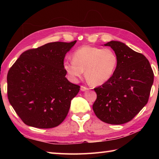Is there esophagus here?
<instances>
[{
	"label": "esophagus",
	"mask_w": 159,
	"mask_h": 159,
	"mask_svg": "<svg viewBox=\"0 0 159 159\" xmlns=\"http://www.w3.org/2000/svg\"><path fill=\"white\" fill-rule=\"evenodd\" d=\"M89 88H87V87H85V86H81L80 87V90L83 91V92H85V91L86 90H88Z\"/></svg>",
	"instance_id": "obj_1"
}]
</instances>
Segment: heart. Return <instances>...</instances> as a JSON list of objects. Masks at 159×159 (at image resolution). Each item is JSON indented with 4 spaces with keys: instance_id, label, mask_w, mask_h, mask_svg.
Returning a JSON list of instances; mask_svg holds the SVG:
<instances>
[{
    "instance_id": "b5f03b06",
    "label": "heart",
    "mask_w": 159,
    "mask_h": 159,
    "mask_svg": "<svg viewBox=\"0 0 159 159\" xmlns=\"http://www.w3.org/2000/svg\"><path fill=\"white\" fill-rule=\"evenodd\" d=\"M73 60H66L63 67L74 80L85 77L93 85H101L112 78L116 72L118 57L112 49L84 46L74 52Z\"/></svg>"
}]
</instances>
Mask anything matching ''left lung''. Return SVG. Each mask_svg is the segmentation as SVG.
Segmentation results:
<instances>
[{
	"label": "left lung",
	"mask_w": 159,
	"mask_h": 159,
	"mask_svg": "<svg viewBox=\"0 0 159 159\" xmlns=\"http://www.w3.org/2000/svg\"><path fill=\"white\" fill-rule=\"evenodd\" d=\"M110 46L118 57L112 78L94 88L97 98L93 110L97 117L110 124L132 120L148 103L154 82V73L146 57L124 43L111 41Z\"/></svg>",
	"instance_id": "1"
}]
</instances>
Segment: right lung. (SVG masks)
<instances>
[{
  "label": "right lung",
  "mask_w": 159,
  "mask_h": 159,
  "mask_svg": "<svg viewBox=\"0 0 159 159\" xmlns=\"http://www.w3.org/2000/svg\"><path fill=\"white\" fill-rule=\"evenodd\" d=\"M51 42L26 50L7 74L9 103L24 123L52 128L63 122L80 86L66 78V54L75 44Z\"/></svg>",
  "instance_id": "obj_1"
}]
</instances>
